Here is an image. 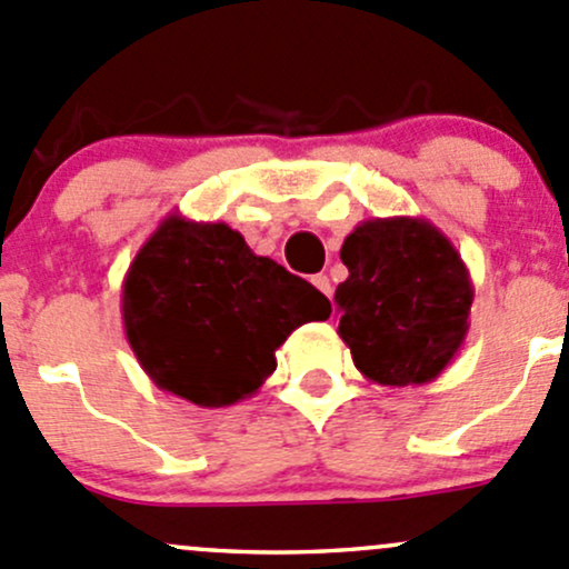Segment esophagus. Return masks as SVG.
I'll return each instance as SVG.
<instances>
[{
  "label": "esophagus",
  "instance_id": "esophagus-1",
  "mask_svg": "<svg viewBox=\"0 0 569 569\" xmlns=\"http://www.w3.org/2000/svg\"><path fill=\"white\" fill-rule=\"evenodd\" d=\"M310 283H313L316 289H319L325 297H332V283H330V278H327L325 272L313 274V278H310Z\"/></svg>",
  "mask_w": 569,
  "mask_h": 569
}]
</instances>
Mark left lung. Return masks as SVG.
<instances>
[{
  "instance_id": "obj_1",
  "label": "left lung",
  "mask_w": 569,
  "mask_h": 569,
  "mask_svg": "<svg viewBox=\"0 0 569 569\" xmlns=\"http://www.w3.org/2000/svg\"><path fill=\"white\" fill-rule=\"evenodd\" d=\"M340 261L338 335L357 370L385 387L433 381L463 346L475 300L456 244L426 218H370L343 239Z\"/></svg>"
}]
</instances>
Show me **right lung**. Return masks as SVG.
Listing matches in <instances>:
<instances>
[{"mask_svg":"<svg viewBox=\"0 0 569 569\" xmlns=\"http://www.w3.org/2000/svg\"><path fill=\"white\" fill-rule=\"evenodd\" d=\"M330 300L256 256L226 223L169 214L122 283V325L143 373L163 392L223 409L259 392L297 327L325 321Z\"/></svg>","mask_w":569,"mask_h":569,"instance_id":"right-lung-1","label":"right lung"}]
</instances>
